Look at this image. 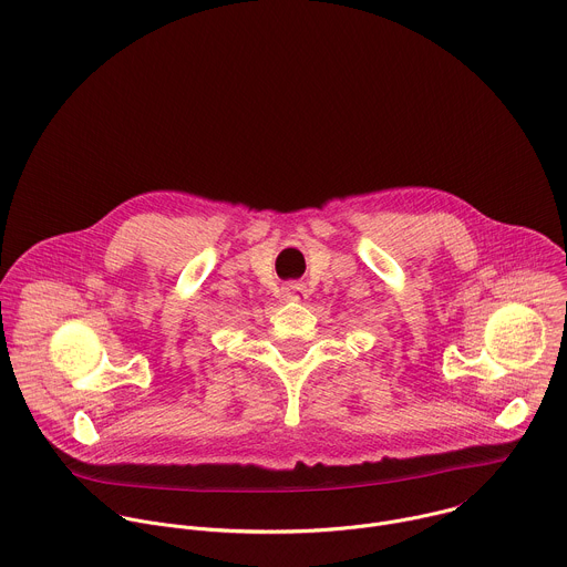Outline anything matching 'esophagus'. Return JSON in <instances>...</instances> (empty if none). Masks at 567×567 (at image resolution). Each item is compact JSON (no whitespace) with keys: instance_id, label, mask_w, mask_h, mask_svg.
Instances as JSON below:
<instances>
[{"instance_id":"1","label":"esophagus","mask_w":567,"mask_h":567,"mask_svg":"<svg viewBox=\"0 0 567 567\" xmlns=\"http://www.w3.org/2000/svg\"><path fill=\"white\" fill-rule=\"evenodd\" d=\"M284 297L288 301H301V299H306V286L299 281H288L284 286Z\"/></svg>"}]
</instances>
